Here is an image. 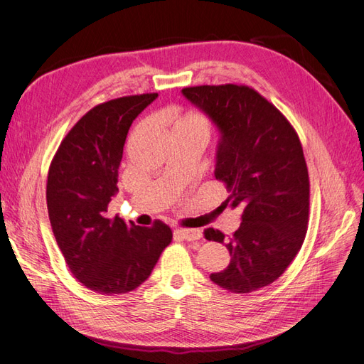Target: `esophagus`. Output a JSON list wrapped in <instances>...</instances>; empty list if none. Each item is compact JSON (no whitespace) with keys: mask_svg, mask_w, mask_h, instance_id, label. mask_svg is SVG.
<instances>
[{"mask_svg":"<svg viewBox=\"0 0 364 364\" xmlns=\"http://www.w3.org/2000/svg\"><path fill=\"white\" fill-rule=\"evenodd\" d=\"M176 234L181 235L186 241H194V240L202 238L200 229H176Z\"/></svg>","mask_w":364,"mask_h":364,"instance_id":"1","label":"esophagus"}]
</instances>
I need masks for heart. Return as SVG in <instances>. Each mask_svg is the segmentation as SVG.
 Returning a JSON list of instances; mask_svg holds the SVG:
<instances>
[{"label": "heart", "instance_id": "1", "mask_svg": "<svg viewBox=\"0 0 364 364\" xmlns=\"http://www.w3.org/2000/svg\"><path fill=\"white\" fill-rule=\"evenodd\" d=\"M173 130L194 132V134H199L206 139L209 134V123L208 119L200 114L186 112V114H179L174 117Z\"/></svg>", "mask_w": 364, "mask_h": 364}]
</instances>
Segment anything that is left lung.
I'll use <instances>...</instances> for the list:
<instances>
[{
    "mask_svg": "<svg viewBox=\"0 0 364 364\" xmlns=\"http://www.w3.org/2000/svg\"><path fill=\"white\" fill-rule=\"evenodd\" d=\"M182 95L218 130L217 181L223 202L241 211L232 237L208 228L205 238L226 245L229 266L211 281L232 293H250L277 281L306 234L310 181L301 141L285 117L247 86H193Z\"/></svg>",
    "mask_w": 364,
    "mask_h": 364,
    "instance_id": "8db88e82",
    "label": "left lung"
}]
</instances>
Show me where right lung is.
<instances>
[{
  "mask_svg": "<svg viewBox=\"0 0 364 364\" xmlns=\"http://www.w3.org/2000/svg\"><path fill=\"white\" fill-rule=\"evenodd\" d=\"M158 98L142 94L98 105L65 136L48 171V217L68 267L90 290H135L171 243V229L107 215L117 194L118 167L134 119Z\"/></svg>",
  "mask_w": 364,
  "mask_h": 364,
  "instance_id": "1",
  "label": "right lung"
}]
</instances>
